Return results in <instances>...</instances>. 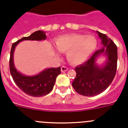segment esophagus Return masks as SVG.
<instances>
[{
    "label": "esophagus",
    "instance_id": "34e87169",
    "mask_svg": "<svg viewBox=\"0 0 128 128\" xmlns=\"http://www.w3.org/2000/svg\"><path fill=\"white\" fill-rule=\"evenodd\" d=\"M68 70V68L66 67V66H63L61 67V72H67Z\"/></svg>",
    "mask_w": 128,
    "mask_h": 128
}]
</instances>
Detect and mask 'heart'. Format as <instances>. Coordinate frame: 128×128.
I'll return each instance as SVG.
<instances>
[{
  "instance_id": "1",
  "label": "heart",
  "mask_w": 128,
  "mask_h": 128,
  "mask_svg": "<svg viewBox=\"0 0 128 128\" xmlns=\"http://www.w3.org/2000/svg\"><path fill=\"white\" fill-rule=\"evenodd\" d=\"M58 50L66 52L68 60L74 64L86 60L97 47V40L93 36L72 34L59 36L55 40Z\"/></svg>"
}]
</instances>
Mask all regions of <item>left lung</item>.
I'll list each match as a JSON object with an SVG mask.
<instances>
[{"mask_svg": "<svg viewBox=\"0 0 128 128\" xmlns=\"http://www.w3.org/2000/svg\"><path fill=\"white\" fill-rule=\"evenodd\" d=\"M104 47L98 50L86 62L76 67V77L72 82L75 90L84 96H94L106 90L112 82L116 72L117 47L106 34L96 31ZM108 56L106 64L100 67L95 63L99 56Z\"/></svg>", "mask_w": 128, "mask_h": 128, "instance_id": "1", "label": "left lung"}]
</instances>
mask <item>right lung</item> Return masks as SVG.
<instances>
[{"label":"right lung","mask_w":128,"mask_h":128,"mask_svg":"<svg viewBox=\"0 0 128 128\" xmlns=\"http://www.w3.org/2000/svg\"><path fill=\"white\" fill-rule=\"evenodd\" d=\"M46 39L44 31L38 30L28 37H23L14 43L12 46L10 58V71L15 83L21 90L33 97H41L48 94L52 90L56 79L60 74V67L51 68L44 70L39 74L34 76H26L19 72L14 63V52L16 47L23 40L40 41Z\"/></svg>","instance_id":"obj_1"}]
</instances>
